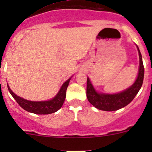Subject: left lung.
<instances>
[{"label": "left lung", "mask_w": 152, "mask_h": 152, "mask_svg": "<svg viewBox=\"0 0 152 152\" xmlns=\"http://www.w3.org/2000/svg\"><path fill=\"white\" fill-rule=\"evenodd\" d=\"M139 53V69L136 80L130 87L118 93H99L95 89L89 77L87 81V98L89 102L98 110L115 111L128 105L134 99L141 88L144 77V67L142 55L137 45Z\"/></svg>", "instance_id": "obj_1"}]
</instances>
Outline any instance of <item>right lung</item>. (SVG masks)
<instances>
[{"label": "right lung", "mask_w": 152, "mask_h": 152, "mask_svg": "<svg viewBox=\"0 0 152 152\" xmlns=\"http://www.w3.org/2000/svg\"><path fill=\"white\" fill-rule=\"evenodd\" d=\"M71 78L72 76L64 82L57 94L53 99L48 101H42V102H32V101L26 100L23 98L17 96L15 93H13L8 85H7V87H8L9 91L12 97L15 99L18 104L23 109L29 113H34V114L48 115L58 111L62 107L65 100V97H66L67 86L69 85V82H70Z\"/></svg>", "instance_id": "right-lung-1"}]
</instances>
